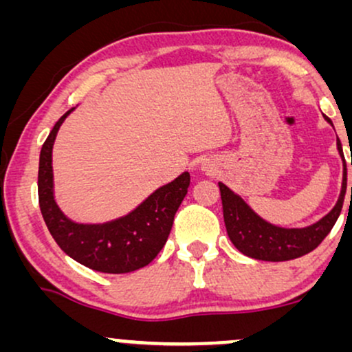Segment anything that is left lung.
<instances>
[{"label": "left lung", "mask_w": 352, "mask_h": 352, "mask_svg": "<svg viewBox=\"0 0 352 352\" xmlns=\"http://www.w3.org/2000/svg\"><path fill=\"white\" fill-rule=\"evenodd\" d=\"M324 119L333 125L329 117ZM338 152L342 159V185L339 199L328 215H324L316 223L305 228H283L270 223L254 213L250 205L232 192L227 185L218 182L221 195V205H223V220L227 233L235 245L238 252L246 256L261 261H288L300 258L302 254L313 252L316 246L324 240L331 228L336 223L339 213H341L342 204H344L346 185H347V168L342 153L341 140H336ZM352 164V160H351ZM352 195V187H351Z\"/></svg>", "instance_id": "1"}]
</instances>
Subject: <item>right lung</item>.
Segmentation results:
<instances>
[{
  "instance_id": "add662e5",
  "label": "right lung",
  "mask_w": 352,
  "mask_h": 352,
  "mask_svg": "<svg viewBox=\"0 0 352 352\" xmlns=\"http://www.w3.org/2000/svg\"><path fill=\"white\" fill-rule=\"evenodd\" d=\"M67 111L52 127L39 153L38 195L46 227L59 248L78 263L100 273H131L147 266L167 241L173 217L187 195L190 173L162 185L127 215L106 223H78L63 213L54 200L52 145Z\"/></svg>"
}]
</instances>
